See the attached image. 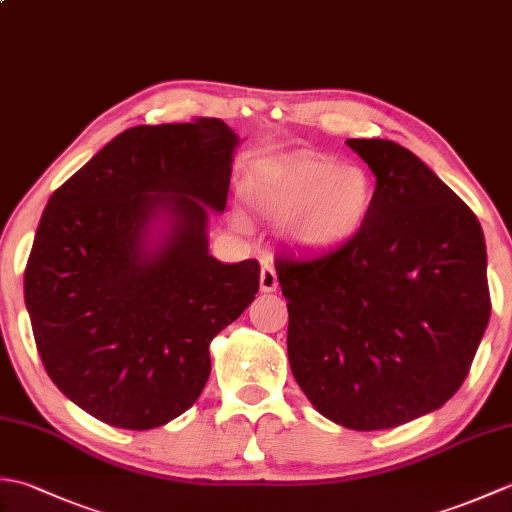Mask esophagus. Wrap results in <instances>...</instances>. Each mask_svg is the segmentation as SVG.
<instances>
[{"label":"esophagus","mask_w":512,"mask_h":512,"mask_svg":"<svg viewBox=\"0 0 512 512\" xmlns=\"http://www.w3.org/2000/svg\"><path fill=\"white\" fill-rule=\"evenodd\" d=\"M277 286H279V281H277L275 268H273V264L266 262L262 266V273H259V288H262V292H275Z\"/></svg>","instance_id":"esophagus-1"}]
</instances>
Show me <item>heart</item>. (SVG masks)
Returning <instances> with one entry per match:
<instances>
[{
	"instance_id": "heart-1",
	"label": "heart",
	"mask_w": 512,
	"mask_h": 512,
	"mask_svg": "<svg viewBox=\"0 0 512 512\" xmlns=\"http://www.w3.org/2000/svg\"><path fill=\"white\" fill-rule=\"evenodd\" d=\"M376 187L361 167L328 158L264 162L244 182L250 209L288 220V235L306 248H330L350 239L372 213Z\"/></svg>"
}]
</instances>
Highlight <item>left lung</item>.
Instances as JSON below:
<instances>
[{"label":"left lung","instance_id":"left-lung-1","mask_svg":"<svg viewBox=\"0 0 512 512\" xmlns=\"http://www.w3.org/2000/svg\"><path fill=\"white\" fill-rule=\"evenodd\" d=\"M376 176L358 231L308 262L279 257L292 376L321 416L391 429L440 409L469 374L491 317L475 213L383 138L345 140Z\"/></svg>","mask_w":512,"mask_h":512}]
</instances>
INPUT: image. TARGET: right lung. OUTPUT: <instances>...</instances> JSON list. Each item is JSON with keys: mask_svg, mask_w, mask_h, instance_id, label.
Listing matches in <instances>:
<instances>
[{"mask_svg": "<svg viewBox=\"0 0 512 512\" xmlns=\"http://www.w3.org/2000/svg\"><path fill=\"white\" fill-rule=\"evenodd\" d=\"M239 136L220 118L138 125L52 193L24 297L52 383L112 427L178 418L211 374L209 345L259 290V264L209 255Z\"/></svg>", "mask_w": 512, "mask_h": 512, "instance_id": "obj_1", "label": "right lung"}]
</instances>
